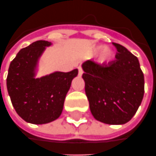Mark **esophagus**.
I'll use <instances>...</instances> for the list:
<instances>
[{
	"mask_svg": "<svg viewBox=\"0 0 156 156\" xmlns=\"http://www.w3.org/2000/svg\"><path fill=\"white\" fill-rule=\"evenodd\" d=\"M78 72H79V76H81V75L83 74V70H82V69H81L80 66L78 67Z\"/></svg>",
	"mask_w": 156,
	"mask_h": 156,
	"instance_id": "34e87169",
	"label": "esophagus"
}]
</instances>
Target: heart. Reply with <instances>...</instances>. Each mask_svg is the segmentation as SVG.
I'll use <instances>...</instances> for the list:
<instances>
[{
	"mask_svg": "<svg viewBox=\"0 0 156 156\" xmlns=\"http://www.w3.org/2000/svg\"><path fill=\"white\" fill-rule=\"evenodd\" d=\"M92 53L97 56V59L100 64L109 63L115 58V53L109 47H103L102 46H97L92 49Z\"/></svg>",
	"mask_w": 156,
	"mask_h": 156,
	"instance_id": "obj_1",
	"label": "heart"
}]
</instances>
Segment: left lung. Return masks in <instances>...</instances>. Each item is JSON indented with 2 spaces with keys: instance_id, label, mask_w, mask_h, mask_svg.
Returning <instances> with one entry per match:
<instances>
[{
  "instance_id": "1",
  "label": "left lung",
  "mask_w": 156,
  "mask_h": 156,
  "mask_svg": "<svg viewBox=\"0 0 156 156\" xmlns=\"http://www.w3.org/2000/svg\"><path fill=\"white\" fill-rule=\"evenodd\" d=\"M116 47V59L109 65L84 62L82 78L90 110L97 121L122 125L133 117L144 93V77L136 56L125 47Z\"/></svg>"
}]
</instances>
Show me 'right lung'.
I'll list each match as a JSON object with an SVG mask.
<instances>
[{
    "instance_id": "add662e5",
    "label": "right lung",
    "mask_w": 156,
    "mask_h": 156,
    "mask_svg": "<svg viewBox=\"0 0 156 156\" xmlns=\"http://www.w3.org/2000/svg\"><path fill=\"white\" fill-rule=\"evenodd\" d=\"M51 45L47 41L33 42L19 51L8 69L6 87L12 106L31 124H46L60 116L72 80L78 75L76 69L35 78L40 57Z\"/></svg>"
}]
</instances>
